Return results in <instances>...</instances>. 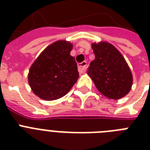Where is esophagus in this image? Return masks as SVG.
Segmentation results:
<instances>
[{"mask_svg":"<svg viewBox=\"0 0 150 150\" xmlns=\"http://www.w3.org/2000/svg\"><path fill=\"white\" fill-rule=\"evenodd\" d=\"M86 62L83 61L82 63H80L78 64V68H79V71L81 73H84L86 69Z\"/></svg>","mask_w":150,"mask_h":150,"instance_id":"34e87169","label":"esophagus"}]
</instances>
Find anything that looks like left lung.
I'll return each instance as SVG.
<instances>
[{
    "instance_id": "8db88e82",
    "label": "left lung",
    "mask_w": 150,
    "mask_h": 150,
    "mask_svg": "<svg viewBox=\"0 0 150 150\" xmlns=\"http://www.w3.org/2000/svg\"><path fill=\"white\" fill-rule=\"evenodd\" d=\"M95 59L87 74L99 91L110 100H119L129 93L133 77L127 61L114 45L105 41L93 43Z\"/></svg>"
}]
</instances>
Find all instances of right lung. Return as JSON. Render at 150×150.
Instances as JSON below:
<instances>
[{"label":"right lung","mask_w":150,"mask_h":150,"mask_svg":"<svg viewBox=\"0 0 150 150\" xmlns=\"http://www.w3.org/2000/svg\"><path fill=\"white\" fill-rule=\"evenodd\" d=\"M72 47L69 41H55L32 64L28 82L36 96L44 100H54L70 91L79 76L77 64L70 55Z\"/></svg>","instance_id":"1"}]
</instances>
